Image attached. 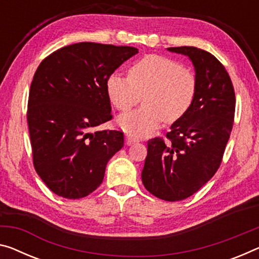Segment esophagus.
<instances>
[{
  "instance_id": "34e87169",
  "label": "esophagus",
  "mask_w": 259,
  "mask_h": 259,
  "mask_svg": "<svg viewBox=\"0 0 259 259\" xmlns=\"http://www.w3.org/2000/svg\"><path fill=\"white\" fill-rule=\"evenodd\" d=\"M138 141V139H135L133 135H131V134H126V143L127 145H132V143H134V142H137Z\"/></svg>"
}]
</instances>
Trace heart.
I'll list each match as a JSON object with an SVG mask.
<instances>
[{"label":"heart","instance_id":"1","mask_svg":"<svg viewBox=\"0 0 259 259\" xmlns=\"http://www.w3.org/2000/svg\"><path fill=\"white\" fill-rule=\"evenodd\" d=\"M106 91L119 111L132 109L143 97L141 107L118 118V125L126 132L143 135L153 132L164 119L174 122L188 112L196 97L197 78L174 59L150 54L130 67L128 77L111 74Z\"/></svg>","mask_w":259,"mask_h":259}]
</instances>
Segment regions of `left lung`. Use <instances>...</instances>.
Wrapping results in <instances>:
<instances>
[{
    "instance_id": "1",
    "label": "left lung",
    "mask_w": 259,
    "mask_h": 259,
    "mask_svg": "<svg viewBox=\"0 0 259 259\" xmlns=\"http://www.w3.org/2000/svg\"><path fill=\"white\" fill-rule=\"evenodd\" d=\"M189 57L196 70L192 105L171 125L166 140L148 141L141 178L145 188L165 201H180L202 188L221 164L235 116V93L224 65L192 46L169 47Z\"/></svg>"
}]
</instances>
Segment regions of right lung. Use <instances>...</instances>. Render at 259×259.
I'll return each instance as SVG.
<instances>
[{
	"instance_id": "1",
	"label": "right lung",
	"mask_w": 259,
	"mask_h": 259,
	"mask_svg": "<svg viewBox=\"0 0 259 259\" xmlns=\"http://www.w3.org/2000/svg\"><path fill=\"white\" fill-rule=\"evenodd\" d=\"M137 53L131 46L77 42L53 52L35 70L27 103L33 165L58 196L94 192L124 146L121 131L94 128L112 119L107 78Z\"/></svg>"
}]
</instances>
